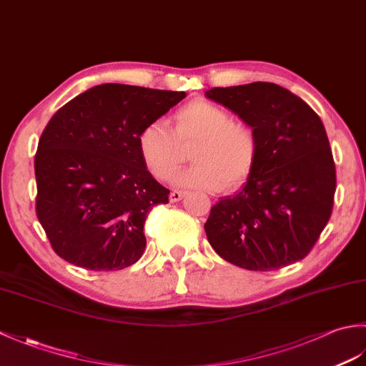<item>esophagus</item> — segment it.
I'll list each match as a JSON object with an SVG mask.
<instances>
[{
  "label": "esophagus",
  "instance_id": "1",
  "mask_svg": "<svg viewBox=\"0 0 366 366\" xmlns=\"http://www.w3.org/2000/svg\"><path fill=\"white\" fill-rule=\"evenodd\" d=\"M184 195H185L184 192H177V190H174V192H171V193H169V201H171V203H177V201H181V199L184 198Z\"/></svg>",
  "mask_w": 366,
  "mask_h": 366
}]
</instances>
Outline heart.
<instances>
[{"instance_id":"b5f03b06","label":"heart","mask_w":366,"mask_h":366,"mask_svg":"<svg viewBox=\"0 0 366 366\" xmlns=\"http://www.w3.org/2000/svg\"><path fill=\"white\" fill-rule=\"evenodd\" d=\"M174 134L163 121H152L138 135V152L147 171L159 181L174 174L182 162L181 144L198 139L192 151L195 165L176 174L181 187L217 192L247 181L258 159V137L244 122L209 100H193L174 114Z\"/></svg>"}]
</instances>
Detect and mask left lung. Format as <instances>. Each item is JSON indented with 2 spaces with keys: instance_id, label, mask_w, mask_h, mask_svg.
I'll return each instance as SVG.
<instances>
[{
  "instance_id": "1",
  "label": "left lung",
  "mask_w": 366,
  "mask_h": 366,
  "mask_svg": "<svg viewBox=\"0 0 366 366\" xmlns=\"http://www.w3.org/2000/svg\"><path fill=\"white\" fill-rule=\"evenodd\" d=\"M206 97L258 137V159L245 185L211 209L204 224L209 244L247 270H274L305 258L330 219L337 189L321 118L275 83L211 88Z\"/></svg>"
}]
</instances>
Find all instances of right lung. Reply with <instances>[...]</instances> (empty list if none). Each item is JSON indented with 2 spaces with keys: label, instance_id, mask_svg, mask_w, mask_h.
Returning <instances> with one entry per match:
<instances>
[{
  "label": "right lung",
  "instance_id": "1",
  "mask_svg": "<svg viewBox=\"0 0 366 366\" xmlns=\"http://www.w3.org/2000/svg\"><path fill=\"white\" fill-rule=\"evenodd\" d=\"M185 97L104 83L61 107L39 139L36 212L53 250L88 270H121L146 248L144 220L169 190L138 152L142 129Z\"/></svg>",
  "mask_w": 366,
  "mask_h": 366
}]
</instances>
